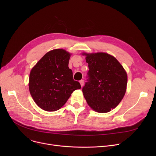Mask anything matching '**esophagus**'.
Masks as SVG:
<instances>
[{"label": "esophagus", "mask_w": 156, "mask_h": 156, "mask_svg": "<svg viewBox=\"0 0 156 156\" xmlns=\"http://www.w3.org/2000/svg\"><path fill=\"white\" fill-rule=\"evenodd\" d=\"M80 85L81 87H83V85H84V80H81L80 81Z\"/></svg>", "instance_id": "esophagus-1"}]
</instances>
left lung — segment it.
Returning <instances> with one entry per match:
<instances>
[{
	"mask_svg": "<svg viewBox=\"0 0 156 156\" xmlns=\"http://www.w3.org/2000/svg\"><path fill=\"white\" fill-rule=\"evenodd\" d=\"M83 54L89 68L82 88L87 102L98 112H109L125 94L127 74L115 57L108 54Z\"/></svg>",
	"mask_w": 156,
	"mask_h": 156,
	"instance_id": "8db88e82",
	"label": "left lung"
}]
</instances>
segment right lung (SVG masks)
<instances>
[{"instance_id":"right-lung-1","label":"right lung","mask_w":156,"mask_h":156,"mask_svg":"<svg viewBox=\"0 0 156 156\" xmlns=\"http://www.w3.org/2000/svg\"><path fill=\"white\" fill-rule=\"evenodd\" d=\"M70 54L63 49L47 52L30 74L29 90L38 107L47 111L59 109L80 83L68 67Z\"/></svg>"}]
</instances>
